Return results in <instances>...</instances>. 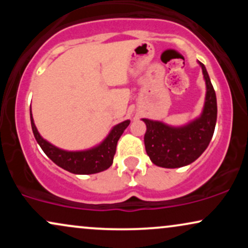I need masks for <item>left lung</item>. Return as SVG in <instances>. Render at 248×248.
<instances>
[{
  "mask_svg": "<svg viewBox=\"0 0 248 248\" xmlns=\"http://www.w3.org/2000/svg\"><path fill=\"white\" fill-rule=\"evenodd\" d=\"M206 82V96L201 118L184 127H169L143 119L147 126L144 146L149 158L162 168H181L196 161L211 141L217 121V98L207 71L199 62Z\"/></svg>",
  "mask_w": 248,
  "mask_h": 248,
  "instance_id": "8db88e82",
  "label": "left lung"
}]
</instances>
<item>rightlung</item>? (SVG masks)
Here are the masks:
<instances>
[{"label":"right lung","instance_id":"1","mask_svg":"<svg viewBox=\"0 0 248 248\" xmlns=\"http://www.w3.org/2000/svg\"><path fill=\"white\" fill-rule=\"evenodd\" d=\"M30 120L36 141L38 142L43 152L46 154L47 157L62 169L72 173H78V175H91V173L100 172L112 166L119 139L130 122L129 120H126L116 124L104 142L98 147L85 150V152H66V150L52 146L39 135L32 115H31V108Z\"/></svg>","mask_w":248,"mask_h":248}]
</instances>
